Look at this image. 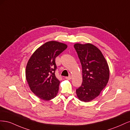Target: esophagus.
<instances>
[{"instance_id":"esophagus-1","label":"esophagus","mask_w":130,"mask_h":130,"mask_svg":"<svg viewBox=\"0 0 130 130\" xmlns=\"http://www.w3.org/2000/svg\"><path fill=\"white\" fill-rule=\"evenodd\" d=\"M65 78H66V79H67V80H71V79H72V77L70 76H68V77H65Z\"/></svg>"}]
</instances>
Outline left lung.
<instances>
[{
    "label": "left lung",
    "instance_id": "left-lung-1",
    "mask_svg": "<svg viewBox=\"0 0 130 130\" xmlns=\"http://www.w3.org/2000/svg\"><path fill=\"white\" fill-rule=\"evenodd\" d=\"M82 69V83L76 90L78 99L89 102L99 95L108 83V65L101 51L90 43L75 44Z\"/></svg>",
    "mask_w": 130,
    "mask_h": 130
}]
</instances>
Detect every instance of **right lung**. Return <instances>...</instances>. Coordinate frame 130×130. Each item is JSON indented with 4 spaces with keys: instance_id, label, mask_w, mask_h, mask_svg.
<instances>
[{
    "instance_id": "obj_1",
    "label": "right lung",
    "mask_w": 130,
    "mask_h": 130,
    "mask_svg": "<svg viewBox=\"0 0 130 130\" xmlns=\"http://www.w3.org/2000/svg\"><path fill=\"white\" fill-rule=\"evenodd\" d=\"M67 48L64 43L49 41L35 51L27 62L25 75L29 87L35 95L45 101L57 95L59 81L55 76V58Z\"/></svg>"
}]
</instances>
